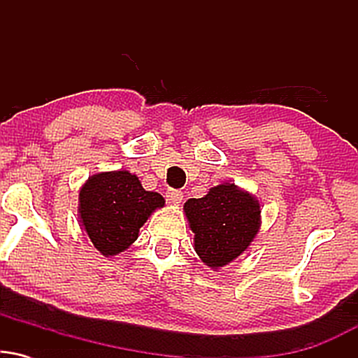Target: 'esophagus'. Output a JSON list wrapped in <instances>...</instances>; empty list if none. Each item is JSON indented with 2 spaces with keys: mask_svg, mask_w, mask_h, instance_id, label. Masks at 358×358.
<instances>
[{
  "mask_svg": "<svg viewBox=\"0 0 358 358\" xmlns=\"http://www.w3.org/2000/svg\"><path fill=\"white\" fill-rule=\"evenodd\" d=\"M166 202L168 203H180L183 200V193L180 190H175V188H170L166 192Z\"/></svg>",
  "mask_w": 358,
  "mask_h": 358,
  "instance_id": "esophagus-1",
  "label": "esophagus"
}]
</instances>
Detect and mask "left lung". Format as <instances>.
<instances>
[{
	"label": "left lung",
	"instance_id": "8db88e82",
	"mask_svg": "<svg viewBox=\"0 0 358 358\" xmlns=\"http://www.w3.org/2000/svg\"><path fill=\"white\" fill-rule=\"evenodd\" d=\"M183 208L195 234L196 254L213 269L241 256L261 224L257 200L231 183L213 187L202 199H190Z\"/></svg>",
	"mask_w": 358,
	"mask_h": 358
}]
</instances>
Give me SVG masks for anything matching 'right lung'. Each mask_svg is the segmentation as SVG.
I'll list each match as a JSON object with an SVG mask.
<instances>
[{"label":"right lung","mask_w":358,"mask_h":358,"mask_svg":"<svg viewBox=\"0 0 358 358\" xmlns=\"http://www.w3.org/2000/svg\"><path fill=\"white\" fill-rule=\"evenodd\" d=\"M79 215L94 248L116 256L138 239L151 212L165 205L156 192H146L129 171L97 173L85 182L79 195Z\"/></svg>","instance_id":"obj_1"}]
</instances>
